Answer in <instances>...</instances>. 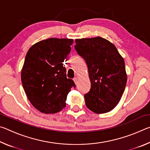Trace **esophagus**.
<instances>
[{
  "instance_id": "1",
  "label": "esophagus",
  "mask_w": 150,
  "mask_h": 150,
  "mask_svg": "<svg viewBox=\"0 0 150 150\" xmlns=\"http://www.w3.org/2000/svg\"><path fill=\"white\" fill-rule=\"evenodd\" d=\"M73 81H74V82L76 83V84H77V83H78V81H79V77H75L74 79H73Z\"/></svg>"
}]
</instances>
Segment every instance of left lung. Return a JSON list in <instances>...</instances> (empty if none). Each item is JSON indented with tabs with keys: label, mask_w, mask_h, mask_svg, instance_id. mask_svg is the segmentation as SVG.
Masks as SVG:
<instances>
[{
	"label": "left lung",
	"mask_w": 150,
	"mask_h": 150,
	"mask_svg": "<svg viewBox=\"0 0 150 150\" xmlns=\"http://www.w3.org/2000/svg\"><path fill=\"white\" fill-rule=\"evenodd\" d=\"M75 48L88 66L91 87L84 97L96 114L111 111L120 100L127 82L125 63L115 45L101 37L75 40Z\"/></svg>",
	"instance_id": "obj_1"
}]
</instances>
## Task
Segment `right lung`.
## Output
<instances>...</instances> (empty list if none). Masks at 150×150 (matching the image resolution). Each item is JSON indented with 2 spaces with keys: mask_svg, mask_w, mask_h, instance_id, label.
<instances>
[{
  "mask_svg": "<svg viewBox=\"0 0 150 150\" xmlns=\"http://www.w3.org/2000/svg\"><path fill=\"white\" fill-rule=\"evenodd\" d=\"M73 43V39L51 38L35 43L28 51L21 71L22 83L30 102L42 113L63 110L68 93L75 87L63 65Z\"/></svg>",
  "mask_w": 150,
  "mask_h": 150,
  "instance_id": "add662e5",
  "label": "right lung"
}]
</instances>
